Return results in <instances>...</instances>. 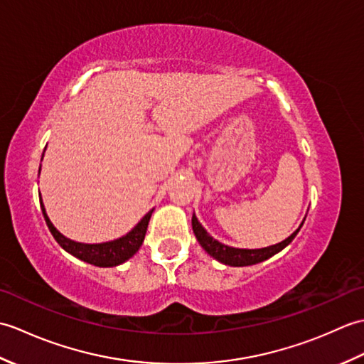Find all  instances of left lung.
I'll use <instances>...</instances> for the list:
<instances>
[{"mask_svg": "<svg viewBox=\"0 0 364 364\" xmlns=\"http://www.w3.org/2000/svg\"><path fill=\"white\" fill-rule=\"evenodd\" d=\"M304 225V222H301ZM301 225L294 231V233L284 239V241L278 242L275 245H269L264 247V249H255V250H249V249H235V247H228L225 244H220L219 241H215L213 236H210L206 233V230L200 225V222L197 220L196 215H192V230H194L197 241L200 242V245L211 255L213 258H215L218 261L223 262V264L228 266H235V267H242V266H252L257 264V262L264 261L270 257H274L275 253H278L280 250H283L286 245H288L296 235L299 233V230L301 228Z\"/></svg>", "mask_w": 364, "mask_h": 364, "instance_id": "left-lung-1", "label": "left lung"}]
</instances>
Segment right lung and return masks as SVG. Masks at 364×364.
Here are the masks:
<instances>
[{
  "label": "right lung",
  "instance_id": "add662e5",
  "mask_svg": "<svg viewBox=\"0 0 364 364\" xmlns=\"http://www.w3.org/2000/svg\"><path fill=\"white\" fill-rule=\"evenodd\" d=\"M41 208H42L46 225H48L51 235L54 239H56L58 244L63 247L65 252L73 255V257L80 258L81 261H86V262H89V264L98 266V267L119 266V264H122V262H125L127 259L133 257V255L139 249H141L145 233H146V227H149V222H150L151 213H153V210L146 213L142 218V220L139 222L128 235H125L120 239H115V241L103 242V244H81V242H75V241H72V239L63 236L56 228L53 227V223L50 222L48 215H46V213H45L42 198H41Z\"/></svg>",
  "mask_w": 364,
  "mask_h": 364
}]
</instances>
